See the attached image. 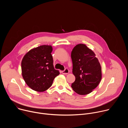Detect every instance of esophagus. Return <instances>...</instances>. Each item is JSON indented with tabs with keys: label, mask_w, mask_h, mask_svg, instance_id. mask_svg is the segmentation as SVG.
Returning <instances> with one entry per match:
<instances>
[{
	"label": "esophagus",
	"mask_w": 128,
	"mask_h": 128,
	"mask_svg": "<svg viewBox=\"0 0 128 128\" xmlns=\"http://www.w3.org/2000/svg\"><path fill=\"white\" fill-rule=\"evenodd\" d=\"M69 70H68V69H67V68H66L64 70H63V71H62V74H69Z\"/></svg>",
	"instance_id": "esophagus-1"
}]
</instances>
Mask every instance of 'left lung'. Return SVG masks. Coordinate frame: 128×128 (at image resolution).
Listing matches in <instances>:
<instances>
[{
    "label": "left lung",
    "mask_w": 128,
    "mask_h": 128,
    "mask_svg": "<svg viewBox=\"0 0 128 128\" xmlns=\"http://www.w3.org/2000/svg\"><path fill=\"white\" fill-rule=\"evenodd\" d=\"M71 57L72 73L76 77L71 88L79 95L88 94L98 86L101 80L100 63L95 53L84 44H78L73 48Z\"/></svg>",
    "instance_id": "8db88e82"
}]
</instances>
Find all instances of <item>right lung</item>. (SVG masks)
Wrapping results in <instances>:
<instances>
[{"instance_id":"1","label":"right lung","mask_w":128,"mask_h":128,"mask_svg":"<svg viewBox=\"0 0 128 128\" xmlns=\"http://www.w3.org/2000/svg\"><path fill=\"white\" fill-rule=\"evenodd\" d=\"M50 46L44 45L29 50L21 63L23 78L26 84L37 92H44L60 74L54 69Z\"/></svg>"}]
</instances>
